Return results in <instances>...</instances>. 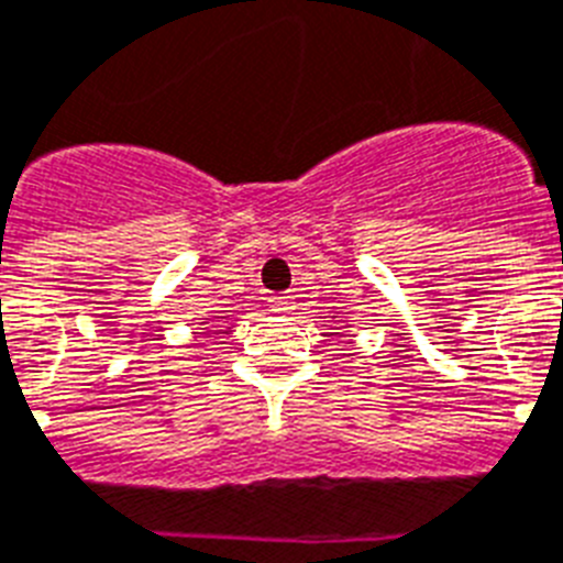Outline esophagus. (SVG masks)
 <instances>
[{"label":"esophagus","mask_w":563,"mask_h":563,"mask_svg":"<svg viewBox=\"0 0 563 563\" xmlns=\"http://www.w3.org/2000/svg\"><path fill=\"white\" fill-rule=\"evenodd\" d=\"M268 309L275 311V314H288L295 306H291V297L288 295H275V297H268Z\"/></svg>","instance_id":"1"}]
</instances>
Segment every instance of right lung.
<instances>
[{
    "mask_svg": "<svg viewBox=\"0 0 563 563\" xmlns=\"http://www.w3.org/2000/svg\"><path fill=\"white\" fill-rule=\"evenodd\" d=\"M195 334H200V331H195Z\"/></svg>",
    "mask_w": 563,
    "mask_h": 563,
    "instance_id": "obj_1",
    "label": "right lung"
}]
</instances>
